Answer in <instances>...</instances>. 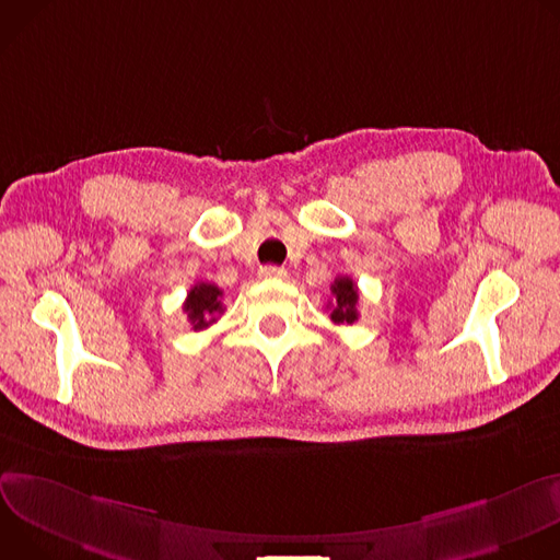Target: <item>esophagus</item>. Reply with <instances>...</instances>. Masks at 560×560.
<instances>
[{
    "label": "esophagus",
    "instance_id": "obj_1",
    "mask_svg": "<svg viewBox=\"0 0 560 560\" xmlns=\"http://www.w3.org/2000/svg\"><path fill=\"white\" fill-rule=\"evenodd\" d=\"M260 278H265V280H282V278H287V269L267 265V267L260 269Z\"/></svg>",
    "mask_w": 560,
    "mask_h": 560
}]
</instances>
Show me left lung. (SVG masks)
Here are the masks:
<instances>
[{"label":"left lung","instance_id":"1","mask_svg":"<svg viewBox=\"0 0 560 560\" xmlns=\"http://www.w3.org/2000/svg\"><path fill=\"white\" fill-rule=\"evenodd\" d=\"M331 320L336 325H353L358 320V287L353 284V280L349 276H338L331 284Z\"/></svg>","mask_w":560,"mask_h":560}]
</instances>
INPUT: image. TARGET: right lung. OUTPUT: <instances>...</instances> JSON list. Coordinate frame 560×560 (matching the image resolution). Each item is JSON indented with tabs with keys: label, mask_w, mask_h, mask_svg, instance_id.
<instances>
[{
	"label": "right lung",
	"mask_w": 560,
	"mask_h": 560,
	"mask_svg": "<svg viewBox=\"0 0 560 560\" xmlns=\"http://www.w3.org/2000/svg\"><path fill=\"white\" fill-rule=\"evenodd\" d=\"M220 298L222 289H218L211 282H198L196 287H191L182 308L186 318H189L194 331H202L218 320V316L224 312Z\"/></svg>",
	"instance_id": "obj_1"
}]
</instances>
